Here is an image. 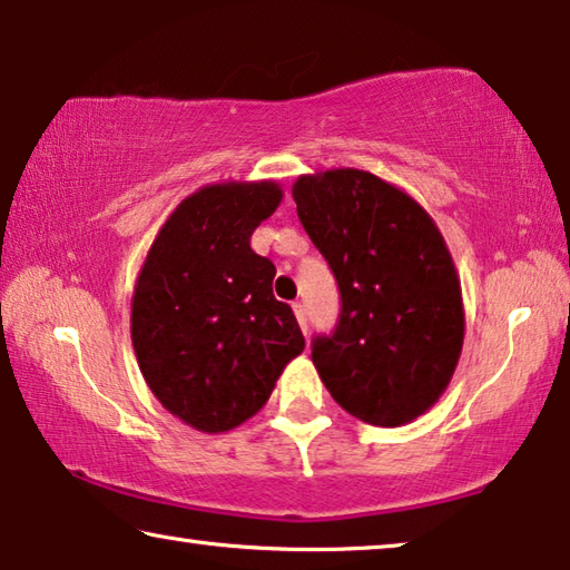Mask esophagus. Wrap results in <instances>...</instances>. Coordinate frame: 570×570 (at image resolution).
<instances>
[{"mask_svg":"<svg viewBox=\"0 0 570 570\" xmlns=\"http://www.w3.org/2000/svg\"><path fill=\"white\" fill-rule=\"evenodd\" d=\"M292 308H294V316H296L298 326H302L304 334H306V312H304V306L302 304H292Z\"/></svg>","mask_w":570,"mask_h":570,"instance_id":"1","label":"esophagus"}]
</instances>
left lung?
Segmentation results:
<instances>
[{"label": "left lung", "mask_w": 570, "mask_h": 570, "mask_svg": "<svg viewBox=\"0 0 570 570\" xmlns=\"http://www.w3.org/2000/svg\"><path fill=\"white\" fill-rule=\"evenodd\" d=\"M292 196L342 294L336 332L312 350L324 387L362 422H412L448 390L465 340L445 238L407 190L370 170L304 173Z\"/></svg>", "instance_id": "left-lung-1"}]
</instances>
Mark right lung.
<instances>
[{
  "label": "right lung",
  "instance_id": "add662e5",
  "mask_svg": "<svg viewBox=\"0 0 570 570\" xmlns=\"http://www.w3.org/2000/svg\"><path fill=\"white\" fill-rule=\"evenodd\" d=\"M276 180H224L183 198L153 238L130 302L142 380L188 428L218 435L264 407L304 352L274 264L250 234L282 204Z\"/></svg>",
  "mask_w": 570,
  "mask_h": 570
}]
</instances>
